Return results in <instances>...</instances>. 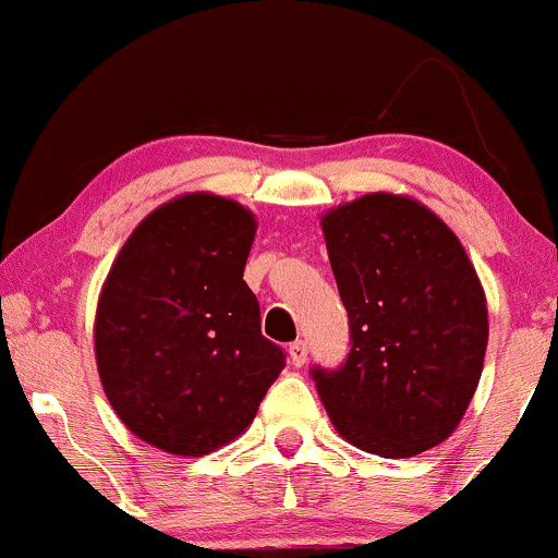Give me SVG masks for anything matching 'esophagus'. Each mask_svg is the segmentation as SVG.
Listing matches in <instances>:
<instances>
[{
	"mask_svg": "<svg viewBox=\"0 0 558 558\" xmlns=\"http://www.w3.org/2000/svg\"><path fill=\"white\" fill-rule=\"evenodd\" d=\"M291 362L296 364V367H304L306 364V354H310V345H306V341H296L291 343Z\"/></svg>",
	"mask_w": 558,
	"mask_h": 558,
	"instance_id": "1",
	"label": "esophagus"
}]
</instances>
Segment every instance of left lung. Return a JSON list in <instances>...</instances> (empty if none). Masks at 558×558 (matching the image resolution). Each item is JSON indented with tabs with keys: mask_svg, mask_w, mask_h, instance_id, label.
<instances>
[{
	"mask_svg": "<svg viewBox=\"0 0 558 558\" xmlns=\"http://www.w3.org/2000/svg\"><path fill=\"white\" fill-rule=\"evenodd\" d=\"M351 351L312 369L351 446L407 459L444 444L483 373L488 304L453 230L409 196L364 194L319 220Z\"/></svg>",
	"mask_w": 558,
	"mask_h": 558,
	"instance_id": "obj_1",
	"label": "left lung"
}]
</instances>
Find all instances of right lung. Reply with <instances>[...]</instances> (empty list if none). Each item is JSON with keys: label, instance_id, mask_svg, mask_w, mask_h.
I'll return each instance as SVG.
<instances>
[{"label": "right lung", "instance_id": "1", "mask_svg": "<svg viewBox=\"0 0 558 558\" xmlns=\"http://www.w3.org/2000/svg\"><path fill=\"white\" fill-rule=\"evenodd\" d=\"M254 235L257 220L233 198L183 194L138 222L101 286V388L159 451L204 457L239 438L286 367L243 280Z\"/></svg>", "mask_w": 558, "mask_h": 558}]
</instances>
